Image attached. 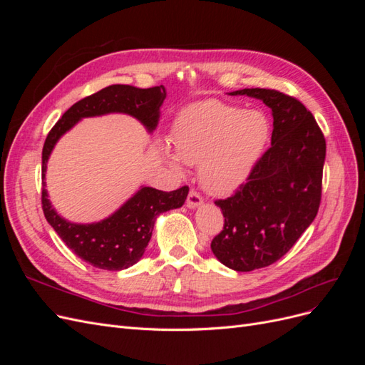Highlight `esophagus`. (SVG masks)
<instances>
[{"label": "esophagus", "instance_id": "1", "mask_svg": "<svg viewBox=\"0 0 365 365\" xmlns=\"http://www.w3.org/2000/svg\"><path fill=\"white\" fill-rule=\"evenodd\" d=\"M185 204H187V207H189V208H196V207L202 205V197H201V195L197 193V192L190 190L189 196H187Z\"/></svg>", "mask_w": 365, "mask_h": 365}]
</instances>
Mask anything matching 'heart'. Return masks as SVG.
Listing matches in <instances>:
<instances>
[{
	"label": "heart",
	"mask_w": 365,
	"mask_h": 365,
	"mask_svg": "<svg viewBox=\"0 0 365 365\" xmlns=\"http://www.w3.org/2000/svg\"><path fill=\"white\" fill-rule=\"evenodd\" d=\"M176 152L163 145L161 153L182 173L187 164H201V181L208 192L228 195L244 185L268 148L271 126L260 111L217 101L189 106L173 126Z\"/></svg>",
	"instance_id": "1"
}]
</instances>
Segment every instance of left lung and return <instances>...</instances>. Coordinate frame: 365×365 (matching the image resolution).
I'll use <instances>...</instances> for the list:
<instances>
[{"label":"left lung","mask_w":365,"mask_h":365,"mask_svg":"<svg viewBox=\"0 0 365 365\" xmlns=\"http://www.w3.org/2000/svg\"><path fill=\"white\" fill-rule=\"evenodd\" d=\"M230 96L259 98L272 111L271 148L233 196L215 201L225 217L212 251L225 267L247 272L282 259L312 224L322 201L326 140L297 98L267 88Z\"/></svg>","instance_id":"obj_1"}]
</instances>
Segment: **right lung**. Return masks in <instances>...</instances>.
Segmentation results:
<instances>
[{"mask_svg":"<svg viewBox=\"0 0 365 365\" xmlns=\"http://www.w3.org/2000/svg\"><path fill=\"white\" fill-rule=\"evenodd\" d=\"M164 98L165 88L163 85L148 90L130 85H111L74 103L51 128L43 143L42 180H46L51 150L77 121L85 117L120 113L137 118L149 132H153L158 125ZM187 195V185L173 192L143 185L134 196L101 222L74 224L59 216L53 208L46 190V181H42V210L48 224L76 256L96 268L121 271L143 257L157 217L169 210L182 207Z\"/></svg>","mask_w":365,"mask_h":365,"instance_id":"1","label":"right lung"}]
</instances>
